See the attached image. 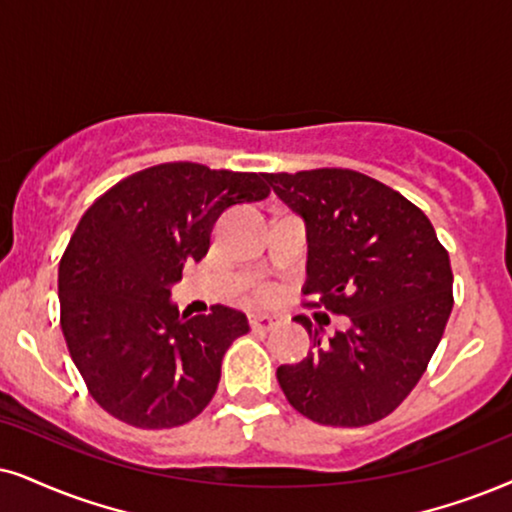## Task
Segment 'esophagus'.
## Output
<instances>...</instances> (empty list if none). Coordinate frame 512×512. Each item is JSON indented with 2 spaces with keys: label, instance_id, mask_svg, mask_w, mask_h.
Masks as SVG:
<instances>
[{
  "label": "esophagus",
  "instance_id": "esophagus-1",
  "mask_svg": "<svg viewBox=\"0 0 512 512\" xmlns=\"http://www.w3.org/2000/svg\"><path fill=\"white\" fill-rule=\"evenodd\" d=\"M250 326H252V331H271V328H276L278 326V319L276 316H271V314H264V312H255V314H250Z\"/></svg>",
  "mask_w": 512,
  "mask_h": 512
}]
</instances>
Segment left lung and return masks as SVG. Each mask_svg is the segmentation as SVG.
Instances as JSON below:
<instances>
[{"label": "left lung", "instance_id": "8db88e82", "mask_svg": "<svg viewBox=\"0 0 512 512\" xmlns=\"http://www.w3.org/2000/svg\"><path fill=\"white\" fill-rule=\"evenodd\" d=\"M307 229L312 307L345 314L347 331L321 340L276 378L295 411L321 425L361 428L409 397L454 307L449 252L425 212L378 179L340 167L264 174Z\"/></svg>", "mask_w": 512, "mask_h": 512}]
</instances>
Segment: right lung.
<instances>
[{"mask_svg":"<svg viewBox=\"0 0 512 512\" xmlns=\"http://www.w3.org/2000/svg\"><path fill=\"white\" fill-rule=\"evenodd\" d=\"M269 196L264 174L165 163L118 181L84 212L58 267L61 328L87 390L122 423L177 428L215 397L248 316H179L170 288L210 250L226 208Z\"/></svg>","mask_w":512,"mask_h":512,"instance_id":"right-lung-1","label":"right lung"}]
</instances>
